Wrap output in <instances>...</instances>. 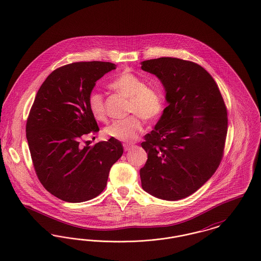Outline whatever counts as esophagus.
<instances>
[{
	"mask_svg": "<svg viewBox=\"0 0 261 261\" xmlns=\"http://www.w3.org/2000/svg\"><path fill=\"white\" fill-rule=\"evenodd\" d=\"M123 147H124L125 151H128V150H130V149L133 148V145H130V144H124V145H123Z\"/></svg>",
	"mask_w": 261,
	"mask_h": 261,
	"instance_id": "esophagus-1",
	"label": "esophagus"
}]
</instances>
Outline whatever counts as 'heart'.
Instances as JSON below:
<instances>
[{
  "instance_id": "obj_1",
  "label": "heart",
  "mask_w": 261,
  "mask_h": 261,
  "mask_svg": "<svg viewBox=\"0 0 261 261\" xmlns=\"http://www.w3.org/2000/svg\"><path fill=\"white\" fill-rule=\"evenodd\" d=\"M116 93L128 98L127 112L132 115L124 119L114 120L103 129L108 138L122 142H133L143 131L142 118L154 121L162 115L164 109V96L162 90L155 86L146 85L143 78L125 70L109 84ZM88 107L93 116L99 121L106 119L107 112L103 96L98 91H92L88 96Z\"/></svg>"
}]
</instances>
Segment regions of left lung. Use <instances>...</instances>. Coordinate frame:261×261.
Wrapping results in <instances>:
<instances>
[{"label": "left lung", "instance_id": "obj_1", "mask_svg": "<svg viewBox=\"0 0 261 261\" xmlns=\"http://www.w3.org/2000/svg\"><path fill=\"white\" fill-rule=\"evenodd\" d=\"M142 69L161 79L169 103L141 144L148 153L140 170L142 187L160 199H184L222 161L227 108L212 76L196 62L160 58L142 62Z\"/></svg>", "mask_w": 261, "mask_h": 261}]
</instances>
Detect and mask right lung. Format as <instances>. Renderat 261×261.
I'll return each instance as SVG.
<instances>
[{
  "mask_svg": "<svg viewBox=\"0 0 261 261\" xmlns=\"http://www.w3.org/2000/svg\"><path fill=\"white\" fill-rule=\"evenodd\" d=\"M115 68L112 62H80L55 69L38 90L29 112L26 138L38 179L64 201L81 202L99 196L112 164L123 153L118 140L93 146L85 141L99 131L88 96L96 81Z\"/></svg>",
  "mask_w": 261,
  "mask_h": 261,
  "instance_id": "add662e5",
  "label": "right lung"
}]
</instances>
